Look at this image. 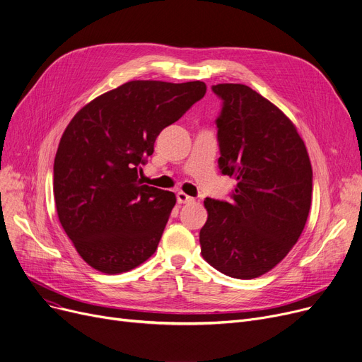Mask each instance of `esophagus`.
Here are the masks:
<instances>
[{
  "label": "esophagus",
  "mask_w": 362,
  "mask_h": 362,
  "mask_svg": "<svg viewBox=\"0 0 362 362\" xmlns=\"http://www.w3.org/2000/svg\"><path fill=\"white\" fill-rule=\"evenodd\" d=\"M176 198H177V202L179 204H192L194 202L195 199L192 198V197H189V195H186L185 192H177V195H176Z\"/></svg>",
  "instance_id": "obj_1"
}]
</instances>
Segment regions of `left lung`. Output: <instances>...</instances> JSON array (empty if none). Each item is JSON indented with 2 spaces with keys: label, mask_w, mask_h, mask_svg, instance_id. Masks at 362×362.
<instances>
[{
  "label": "left lung",
  "mask_w": 362,
  "mask_h": 362,
  "mask_svg": "<svg viewBox=\"0 0 362 362\" xmlns=\"http://www.w3.org/2000/svg\"><path fill=\"white\" fill-rule=\"evenodd\" d=\"M221 173L237 180L231 201L206 198L204 259L224 275L269 272L300 238L311 205L313 170L304 141L282 110L245 84H216Z\"/></svg>",
  "instance_id": "left-lung-1"
}]
</instances>
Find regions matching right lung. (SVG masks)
<instances>
[{"label": "right lung", "instance_id": "right-lung-1", "mask_svg": "<svg viewBox=\"0 0 362 362\" xmlns=\"http://www.w3.org/2000/svg\"><path fill=\"white\" fill-rule=\"evenodd\" d=\"M205 93L202 81L135 80L71 119L55 156L54 197L62 228L91 268L122 274L154 255L176 197L144 185L141 164Z\"/></svg>", "mask_w": 362, "mask_h": 362}]
</instances>
